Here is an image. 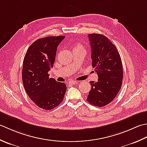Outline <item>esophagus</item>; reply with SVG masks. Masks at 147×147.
Masks as SVG:
<instances>
[{
    "mask_svg": "<svg viewBox=\"0 0 147 147\" xmlns=\"http://www.w3.org/2000/svg\"><path fill=\"white\" fill-rule=\"evenodd\" d=\"M77 81H76V80H70V81L68 82V84H69L72 85V84H75L77 83Z\"/></svg>",
    "mask_w": 147,
    "mask_h": 147,
    "instance_id": "34e87169",
    "label": "esophagus"
}]
</instances>
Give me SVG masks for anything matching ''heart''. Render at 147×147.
I'll use <instances>...</instances> for the list:
<instances>
[{"instance_id":"1","label":"heart","mask_w":147,"mask_h":147,"mask_svg":"<svg viewBox=\"0 0 147 147\" xmlns=\"http://www.w3.org/2000/svg\"><path fill=\"white\" fill-rule=\"evenodd\" d=\"M73 49H74V51H79V50L85 51L84 47L83 45L80 42H76L75 44Z\"/></svg>"}]
</instances>
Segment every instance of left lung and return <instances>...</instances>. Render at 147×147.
<instances>
[{
    "instance_id": "left-lung-1",
    "label": "left lung",
    "mask_w": 147,
    "mask_h": 147,
    "mask_svg": "<svg viewBox=\"0 0 147 147\" xmlns=\"http://www.w3.org/2000/svg\"><path fill=\"white\" fill-rule=\"evenodd\" d=\"M91 49L92 68L97 73V82L90 81L91 91L87 101L101 107L111 103L121 88L123 68L115 45L101 34L88 35Z\"/></svg>"
}]
</instances>
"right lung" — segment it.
Returning a JSON list of instances; mask_svg holds the SVG:
<instances>
[{"mask_svg": "<svg viewBox=\"0 0 147 147\" xmlns=\"http://www.w3.org/2000/svg\"><path fill=\"white\" fill-rule=\"evenodd\" d=\"M65 36L41 38L30 45L23 59L22 80L26 94L36 105L49 110L60 104L67 91L65 83L49 78L57 47Z\"/></svg>", "mask_w": 147, "mask_h": 147, "instance_id": "add662e5", "label": "right lung"}]
</instances>
